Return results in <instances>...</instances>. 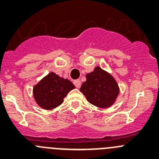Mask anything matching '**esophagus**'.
Listing matches in <instances>:
<instances>
[{"label":"esophagus","mask_w":159,"mask_h":159,"mask_svg":"<svg viewBox=\"0 0 159 159\" xmlns=\"http://www.w3.org/2000/svg\"><path fill=\"white\" fill-rule=\"evenodd\" d=\"M74 84L75 85V87L78 88V89H79L81 85V82L80 80H75V81H74Z\"/></svg>","instance_id":"obj_1"}]
</instances>
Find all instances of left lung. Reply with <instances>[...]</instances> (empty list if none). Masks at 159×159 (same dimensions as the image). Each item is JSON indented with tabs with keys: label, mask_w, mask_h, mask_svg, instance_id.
<instances>
[{
	"label": "left lung",
	"mask_w": 159,
	"mask_h": 159,
	"mask_svg": "<svg viewBox=\"0 0 159 159\" xmlns=\"http://www.w3.org/2000/svg\"><path fill=\"white\" fill-rule=\"evenodd\" d=\"M86 79L80 91L89 103L101 108H108L115 103L119 94V87L111 74L98 66L87 74Z\"/></svg>",
	"instance_id": "left-lung-1"
}]
</instances>
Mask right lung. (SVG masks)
Returning a JSON list of instances; mask_svg holds the SVG:
<instances>
[{"instance_id": "1", "label": "right lung", "mask_w": 159, "mask_h": 159, "mask_svg": "<svg viewBox=\"0 0 159 159\" xmlns=\"http://www.w3.org/2000/svg\"><path fill=\"white\" fill-rule=\"evenodd\" d=\"M74 89L75 86L70 80L51 72L34 86L33 94L41 108L51 110L61 105L68 93Z\"/></svg>"}]
</instances>
